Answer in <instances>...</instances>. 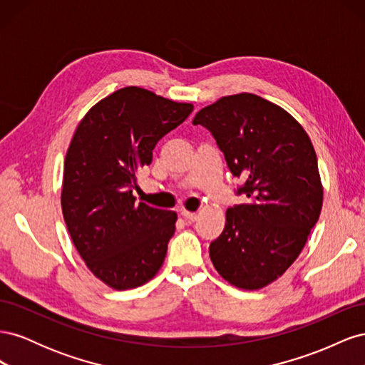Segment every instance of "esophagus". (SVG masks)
<instances>
[{"mask_svg": "<svg viewBox=\"0 0 365 365\" xmlns=\"http://www.w3.org/2000/svg\"><path fill=\"white\" fill-rule=\"evenodd\" d=\"M181 216L187 220V222H195V220L197 219V215H196V213L187 212V210H182V212H181Z\"/></svg>", "mask_w": 365, "mask_h": 365, "instance_id": "obj_1", "label": "esophagus"}]
</instances>
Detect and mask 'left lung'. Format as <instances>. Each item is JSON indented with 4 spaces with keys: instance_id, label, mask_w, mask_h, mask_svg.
<instances>
[{
    "instance_id": "left-lung-1",
    "label": "left lung",
    "mask_w": 365,
    "mask_h": 365,
    "mask_svg": "<svg viewBox=\"0 0 365 365\" xmlns=\"http://www.w3.org/2000/svg\"><path fill=\"white\" fill-rule=\"evenodd\" d=\"M212 132L245 204L227 210L210 244L220 277L245 291L284 274L304 248L323 207L317 153L303 126L284 109L251 93L220 97L196 113Z\"/></svg>"
}]
</instances>
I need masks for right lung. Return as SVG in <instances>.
<instances>
[{
  "mask_svg": "<svg viewBox=\"0 0 365 365\" xmlns=\"http://www.w3.org/2000/svg\"><path fill=\"white\" fill-rule=\"evenodd\" d=\"M192 111V103L126 86L97 102L74 130L62 215L88 269L109 288H138L163 267L176 213L137 202L132 189L158 140Z\"/></svg>",
  "mask_w": 365,
  "mask_h": 365,
  "instance_id": "add662e5",
  "label": "right lung"
}]
</instances>
